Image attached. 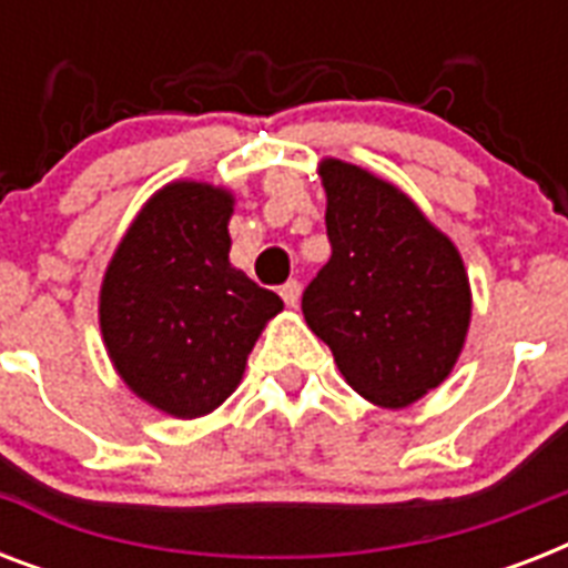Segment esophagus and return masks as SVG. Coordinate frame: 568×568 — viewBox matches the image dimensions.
Here are the masks:
<instances>
[{"label":"esophagus","mask_w":568,"mask_h":568,"mask_svg":"<svg viewBox=\"0 0 568 568\" xmlns=\"http://www.w3.org/2000/svg\"><path fill=\"white\" fill-rule=\"evenodd\" d=\"M301 288L303 285L297 283V280H288V283L280 285V297H283L285 306H297V301H301Z\"/></svg>","instance_id":"1"}]
</instances>
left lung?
Masks as SVG:
<instances>
[{"label": "left lung", "instance_id": "left-lung-1", "mask_svg": "<svg viewBox=\"0 0 568 568\" xmlns=\"http://www.w3.org/2000/svg\"><path fill=\"white\" fill-rule=\"evenodd\" d=\"M333 256L303 292V318L338 372L379 406L448 377L471 318L457 247L406 194L356 164H321Z\"/></svg>", "mask_w": 568, "mask_h": 568}]
</instances>
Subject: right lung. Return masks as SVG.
I'll return each mask as SVG.
<instances>
[{
  "mask_svg": "<svg viewBox=\"0 0 568 568\" xmlns=\"http://www.w3.org/2000/svg\"><path fill=\"white\" fill-rule=\"evenodd\" d=\"M230 191L173 182L141 209L111 258L100 324L120 377L176 418L235 392L274 292L230 265Z\"/></svg>",
  "mask_w": 568,
  "mask_h": 568,
  "instance_id": "obj_1",
  "label": "right lung"
}]
</instances>
